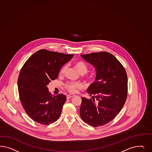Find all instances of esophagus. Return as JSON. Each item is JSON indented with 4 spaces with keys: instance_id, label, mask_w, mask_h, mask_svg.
I'll return each instance as SVG.
<instances>
[{
    "instance_id": "1",
    "label": "esophagus",
    "mask_w": 152,
    "mask_h": 152,
    "mask_svg": "<svg viewBox=\"0 0 152 152\" xmlns=\"http://www.w3.org/2000/svg\"><path fill=\"white\" fill-rule=\"evenodd\" d=\"M74 96V94H68V95L66 96V98H67V99H69V98L73 97Z\"/></svg>"
}]
</instances>
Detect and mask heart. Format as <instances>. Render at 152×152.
<instances>
[{"instance_id":"b5f03b06","label":"heart","mask_w":152,"mask_h":152,"mask_svg":"<svg viewBox=\"0 0 152 152\" xmlns=\"http://www.w3.org/2000/svg\"><path fill=\"white\" fill-rule=\"evenodd\" d=\"M74 66L77 70L79 73L81 74L86 73L88 71V67L87 65L82 61H76L73 63ZM66 69V66H63L59 72V75H63ZM85 78L87 80H91L92 77L89 75H86L85 76ZM65 89L71 93H75L78 89L82 88V84L77 82H70L66 84L65 86Z\"/></svg>"}]
</instances>
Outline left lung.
Listing matches in <instances>:
<instances>
[{
  "label": "left lung",
  "instance_id": "8db88e82",
  "mask_svg": "<svg viewBox=\"0 0 152 152\" xmlns=\"http://www.w3.org/2000/svg\"><path fill=\"white\" fill-rule=\"evenodd\" d=\"M81 56L96 69V77L87 91L92 98L82 97L80 116L93 127L103 126L118 115L126 101V72L118 59L107 52Z\"/></svg>",
  "mask_w": 152,
  "mask_h": 152
}]
</instances>
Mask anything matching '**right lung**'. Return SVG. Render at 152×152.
Returning <instances> with one entry per match:
<instances>
[{"instance_id":"right-lung-1","label":"right lung","mask_w":152,"mask_h":152,"mask_svg":"<svg viewBox=\"0 0 152 152\" xmlns=\"http://www.w3.org/2000/svg\"><path fill=\"white\" fill-rule=\"evenodd\" d=\"M73 56L41 49L22 66L18 78L20 100L35 122L49 125L60 117L66 97L63 94L51 95L48 85L58 78L60 69Z\"/></svg>"}]
</instances>
